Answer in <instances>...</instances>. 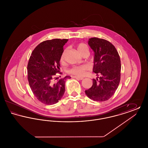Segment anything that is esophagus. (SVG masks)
I'll return each instance as SVG.
<instances>
[{
  "mask_svg": "<svg viewBox=\"0 0 148 148\" xmlns=\"http://www.w3.org/2000/svg\"><path fill=\"white\" fill-rule=\"evenodd\" d=\"M73 77H74V78H75V79H77V80H83V77H75V76Z\"/></svg>",
  "mask_w": 148,
  "mask_h": 148,
  "instance_id": "1",
  "label": "esophagus"
}]
</instances>
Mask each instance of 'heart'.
<instances>
[{"instance_id": "1", "label": "heart", "mask_w": 148, "mask_h": 148, "mask_svg": "<svg viewBox=\"0 0 148 148\" xmlns=\"http://www.w3.org/2000/svg\"><path fill=\"white\" fill-rule=\"evenodd\" d=\"M77 50L78 52L82 56H83L86 53L89 54V50L88 46L84 43L79 44L77 46ZM65 54H66V50H64L60 58V60L61 63H64L65 62ZM87 70H88V67L86 66H74L68 70V73L74 75L82 77L84 75Z\"/></svg>"}]
</instances>
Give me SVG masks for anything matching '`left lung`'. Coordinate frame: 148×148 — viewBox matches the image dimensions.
Segmentation results:
<instances>
[{
  "instance_id": "obj_1",
  "label": "left lung",
  "mask_w": 148,
  "mask_h": 148,
  "mask_svg": "<svg viewBox=\"0 0 148 148\" xmlns=\"http://www.w3.org/2000/svg\"><path fill=\"white\" fill-rule=\"evenodd\" d=\"M88 44L94 52L92 71L99 77L92 79V85L86 95L97 101L110 98L120 80L121 63L118 52L111 42L98 38L89 39Z\"/></svg>"
}]
</instances>
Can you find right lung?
<instances>
[{"mask_svg": "<svg viewBox=\"0 0 148 148\" xmlns=\"http://www.w3.org/2000/svg\"><path fill=\"white\" fill-rule=\"evenodd\" d=\"M66 39L44 41L33 50L29 60L27 70L30 89L36 99L46 105L56 104L63 96L65 83L70 76L56 82L55 75L60 73V58Z\"/></svg>", "mask_w": 148, "mask_h": 148, "instance_id": "obj_1", "label": "right lung"}]
</instances>
